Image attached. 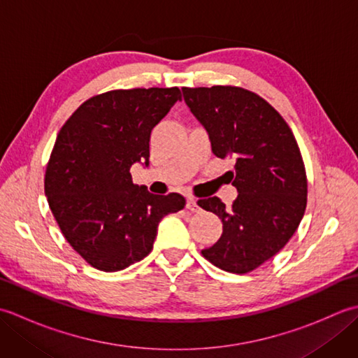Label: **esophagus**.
Here are the masks:
<instances>
[{"label": "esophagus", "instance_id": "obj_1", "mask_svg": "<svg viewBox=\"0 0 358 358\" xmlns=\"http://www.w3.org/2000/svg\"><path fill=\"white\" fill-rule=\"evenodd\" d=\"M186 208H187L189 210H192V212H199V210H200V208H199V204H196V200L194 199V196H187V201H186Z\"/></svg>", "mask_w": 358, "mask_h": 358}]
</instances>
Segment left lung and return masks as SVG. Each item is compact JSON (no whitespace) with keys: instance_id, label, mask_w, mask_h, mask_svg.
<instances>
[{"instance_id":"obj_1","label":"left lung","mask_w":358,"mask_h":358,"mask_svg":"<svg viewBox=\"0 0 358 358\" xmlns=\"http://www.w3.org/2000/svg\"><path fill=\"white\" fill-rule=\"evenodd\" d=\"M181 90L209 134L212 152L235 159L227 172L238 191L232 206L218 196L196 201L223 222L222 237L201 255L226 272H252L285 248L305 215L308 178L300 148L285 118L252 90Z\"/></svg>"}]
</instances>
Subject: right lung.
I'll use <instances>...</instances> for the list:
<instances>
[{
    "label": "right lung",
    "instance_id": "add662e5",
    "mask_svg": "<svg viewBox=\"0 0 358 358\" xmlns=\"http://www.w3.org/2000/svg\"><path fill=\"white\" fill-rule=\"evenodd\" d=\"M178 100V87L109 90L58 132L44 192L64 238L92 268L117 272L143 260L162 218L186 206L183 195H154L131 175L134 163L148 166L152 129Z\"/></svg>",
    "mask_w": 358,
    "mask_h": 358
}]
</instances>
